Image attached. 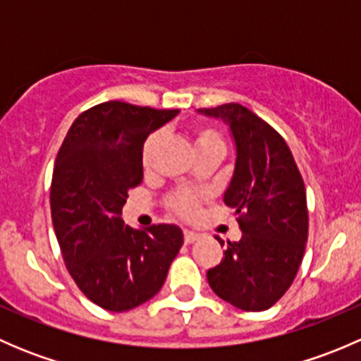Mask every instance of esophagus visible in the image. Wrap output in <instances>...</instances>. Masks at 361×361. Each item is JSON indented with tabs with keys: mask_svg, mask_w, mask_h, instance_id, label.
<instances>
[{
	"mask_svg": "<svg viewBox=\"0 0 361 361\" xmlns=\"http://www.w3.org/2000/svg\"><path fill=\"white\" fill-rule=\"evenodd\" d=\"M183 239H185V245H192V243L197 241L199 235L195 234V232H192V231H185L183 232Z\"/></svg>",
	"mask_w": 361,
	"mask_h": 361,
	"instance_id": "obj_1",
	"label": "esophagus"
}]
</instances>
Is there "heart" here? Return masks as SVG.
I'll return each mask as SVG.
<instances>
[{
  "label": "heart",
  "mask_w": 361,
  "mask_h": 361,
  "mask_svg": "<svg viewBox=\"0 0 361 361\" xmlns=\"http://www.w3.org/2000/svg\"><path fill=\"white\" fill-rule=\"evenodd\" d=\"M188 136H190V143L195 155L214 154L221 157V154H224V137H221V134L214 127L204 126V123H195L188 130ZM159 133H154L145 141L143 150H141V162H143L145 167H148L152 164V159H154L155 150L159 147ZM169 204L180 216H194L199 209V204H201V195L195 194V192H178V194H174L169 199Z\"/></svg>",
  "instance_id": "heart-1"
}]
</instances>
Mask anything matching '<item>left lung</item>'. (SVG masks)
<instances>
[{"mask_svg":"<svg viewBox=\"0 0 361 361\" xmlns=\"http://www.w3.org/2000/svg\"><path fill=\"white\" fill-rule=\"evenodd\" d=\"M199 113L231 127L235 166L224 202L235 209L243 232L207 271V283L234 307L265 311L292 286L304 257L309 231L304 180L281 134L248 108L228 103Z\"/></svg>","mask_w":361,"mask_h":361,"instance_id":"8db88e82","label":"left lung"}]
</instances>
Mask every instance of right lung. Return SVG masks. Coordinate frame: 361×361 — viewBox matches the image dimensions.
I'll list each match as a JSON object with an SVG mask.
<instances>
[{
    "label": "right lung",
    "instance_id": "add662e5",
    "mask_svg": "<svg viewBox=\"0 0 361 361\" xmlns=\"http://www.w3.org/2000/svg\"><path fill=\"white\" fill-rule=\"evenodd\" d=\"M178 110L108 101L83 111L57 154L50 209L64 264L89 300L113 312L159 293L183 245L176 225H123L122 207L143 180L148 134Z\"/></svg>",
    "mask_w": 361,
    "mask_h": 361
}]
</instances>
